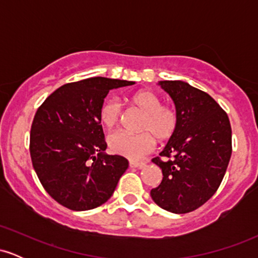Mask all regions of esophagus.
Here are the masks:
<instances>
[{
  "label": "esophagus",
  "instance_id": "1",
  "mask_svg": "<svg viewBox=\"0 0 258 258\" xmlns=\"http://www.w3.org/2000/svg\"><path fill=\"white\" fill-rule=\"evenodd\" d=\"M143 166H146V162H143V161H133V160H131V161H130V167H132V168H141V167H143Z\"/></svg>",
  "mask_w": 258,
  "mask_h": 258
}]
</instances>
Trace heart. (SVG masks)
<instances>
[{
    "mask_svg": "<svg viewBox=\"0 0 258 258\" xmlns=\"http://www.w3.org/2000/svg\"><path fill=\"white\" fill-rule=\"evenodd\" d=\"M133 106L143 111L139 131L131 133L116 131L108 137L110 150L116 155L131 160H139L155 148V137L160 142L171 139L179 125V115L172 104L161 103V98L149 90H142L128 97ZM122 115V106L115 98H109L102 103L98 116L106 128H112L119 123Z\"/></svg>",
    "mask_w": 258,
    "mask_h": 258,
    "instance_id": "heart-1",
    "label": "heart"
}]
</instances>
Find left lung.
<instances>
[{
    "instance_id": "8db88e82",
    "label": "left lung",
    "mask_w": 258,
    "mask_h": 258,
    "mask_svg": "<svg viewBox=\"0 0 258 258\" xmlns=\"http://www.w3.org/2000/svg\"><path fill=\"white\" fill-rule=\"evenodd\" d=\"M179 115L177 132L160 156L162 180L150 195L173 214H188L212 198L232 155V127L227 112L206 92L183 81H160Z\"/></svg>"
}]
</instances>
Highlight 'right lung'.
<instances>
[{
  "label": "right lung",
  "mask_w": 258,
  "mask_h": 258,
  "mask_svg": "<svg viewBox=\"0 0 258 258\" xmlns=\"http://www.w3.org/2000/svg\"><path fill=\"white\" fill-rule=\"evenodd\" d=\"M133 84L106 78L70 82L37 109L30 132L32 166L44 190L67 209L103 205L128 167L123 156L104 154L98 112L109 91Z\"/></svg>",
  "instance_id": "obj_1"
}]
</instances>
